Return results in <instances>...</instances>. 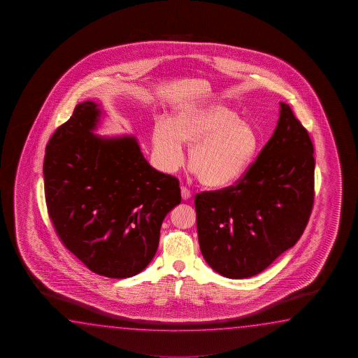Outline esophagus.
Listing matches in <instances>:
<instances>
[{
	"label": "esophagus",
	"mask_w": 358,
	"mask_h": 358,
	"mask_svg": "<svg viewBox=\"0 0 358 358\" xmlns=\"http://www.w3.org/2000/svg\"><path fill=\"white\" fill-rule=\"evenodd\" d=\"M180 193H182V200H189L192 198V193L187 187H182L180 188Z\"/></svg>",
	"instance_id": "34e87169"
}]
</instances>
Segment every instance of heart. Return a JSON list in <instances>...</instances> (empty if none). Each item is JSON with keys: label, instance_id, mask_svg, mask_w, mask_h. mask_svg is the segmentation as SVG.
<instances>
[{"label": "heart", "instance_id": "b5f03b06", "mask_svg": "<svg viewBox=\"0 0 358 358\" xmlns=\"http://www.w3.org/2000/svg\"><path fill=\"white\" fill-rule=\"evenodd\" d=\"M189 149V165L206 187H224L247 169L258 146L249 122L222 103H201L178 110L171 122L160 119L152 130V148L159 166L174 173Z\"/></svg>", "mask_w": 358, "mask_h": 358}]
</instances>
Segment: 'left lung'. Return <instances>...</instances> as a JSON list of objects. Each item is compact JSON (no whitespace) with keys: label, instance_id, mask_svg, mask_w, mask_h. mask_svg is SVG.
<instances>
[{"label":"left lung","instance_id":"8db88e82","mask_svg":"<svg viewBox=\"0 0 358 358\" xmlns=\"http://www.w3.org/2000/svg\"><path fill=\"white\" fill-rule=\"evenodd\" d=\"M272 138L236 185L195 196L200 250L223 277H253L292 248L315 200L313 144L289 105L279 103Z\"/></svg>","mask_w":358,"mask_h":358}]
</instances>
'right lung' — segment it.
I'll return each instance as SVG.
<instances>
[{"mask_svg":"<svg viewBox=\"0 0 358 358\" xmlns=\"http://www.w3.org/2000/svg\"><path fill=\"white\" fill-rule=\"evenodd\" d=\"M103 110L78 103L46 146L48 210L61 242L91 272L129 278L157 253L166 214L180 204L179 182L154 169L131 135L94 131Z\"/></svg>","mask_w":358,"mask_h":358,"instance_id":"right-lung-1","label":"right lung"}]
</instances>
